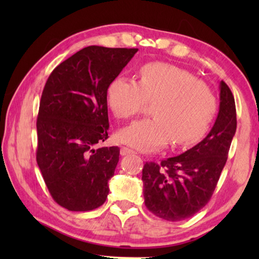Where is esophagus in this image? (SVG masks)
<instances>
[{
  "label": "esophagus",
  "instance_id": "obj_1",
  "mask_svg": "<svg viewBox=\"0 0 259 259\" xmlns=\"http://www.w3.org/2000/svg\"><path fill=\"white\" fill-rule=\"evenodd\" d=\"M120 153H121V155L122 156H124V155H129V154H135V151L134 150H131V148H128V147H122L121 148V151H120Z\"/></svg>",
  "mask_w": 259,
  "mask_h": 259
}]
</instances>
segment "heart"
Listing matches in <instances>:
<instances>
[{
    "instance_id": "1",
    "label": "heart",
    "mask_w": 259,
    "mask_h": 259,
    "mask_svg": "<svg viewBox=\"0 0 259 259\" xmlns=\"http://www.w3.org/2000/svg\"><path fill=\"white\" fill-rule=\"evenodd\" d=\"M153 102L151 115L117 134L126 145L143 152L198 142L211 123L216 99L207 85L185 69L163 63L140 68L138 82L117 77L107 89V103L117 119H130Z\"/></svg>"
}]
</instances>
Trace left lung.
<instances>
[{
  "mask_svg": "<svg viewBox=\"0 0 259 259\" xmlns=\"http://www.w3.org/2000/svg\"><path fill=\"white\" fill-rule=\"evenodd\" d=\"M219 89V112L207 137L181 155L144 164L145 205L157 217L184 221L211 199L236 130L233 94L224 81Z\"/></svg>",
  "mask_w": 259,
  "mask_h": 259,
  "instance_id": "1",
  "label": "left lung"
}]
</instances>
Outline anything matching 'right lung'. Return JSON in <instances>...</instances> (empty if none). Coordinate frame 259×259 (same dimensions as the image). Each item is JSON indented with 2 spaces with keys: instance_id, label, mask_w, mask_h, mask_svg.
<instances>
[{
  "instance_id": "1",
  "label": "right lung",
  "mask_w": 259,
  "mask_h": 259,
  "mask_svg": "<svg viewBox=\"0 0 259 259\" xmlns=\"http://www.w3.org/2000/svg\"><path fill=\"white\" fill-rule=\"evenodd\" d=\"M138 49L90 46L59 64L43 89L36 161L50 194L69 211L102 205L119 162L108 138L107 89Z\"/></svg>"
}]
</instances>
